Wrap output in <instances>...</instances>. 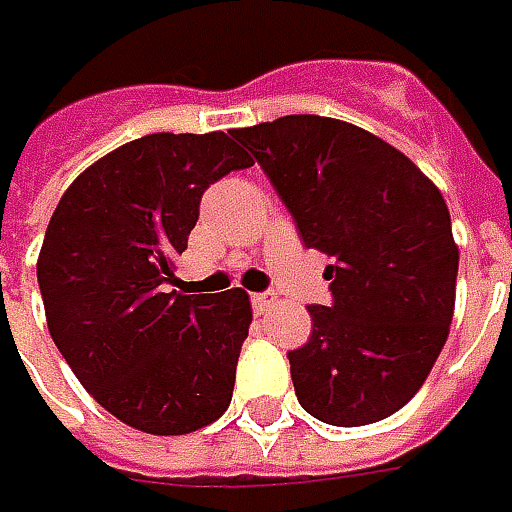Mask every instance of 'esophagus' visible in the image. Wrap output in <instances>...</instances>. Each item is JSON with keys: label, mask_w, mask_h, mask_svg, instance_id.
Masks as SVG:
<instances>
[{"label": "esophagus", "mask_w": 512, "mask_h": 512, "mask_svg": "<svg viewBox=\"0 0 512 512\" xmlns=\"http://www.w3.org/2000/svg\"><path fill=\"white\" fill-rule=\"evenodd\" d=\"M273 305H276V296H273V293H253V307H256V313H267Z\"/></svg>", "instance_id": "esophagus-1"}]
</instances>
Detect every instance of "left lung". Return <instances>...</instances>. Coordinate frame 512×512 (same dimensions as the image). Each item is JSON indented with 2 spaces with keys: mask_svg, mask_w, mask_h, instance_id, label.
Wrapping results in <instances>:
<instances>
[{
  "mask_svg": "<svg viewBox=\"0 0 512 512\" xmlns=\"http://www.w3.org/2000/svg\"><path fill=\"white\" fill-rule=\"evenodd\" d=\"M265 168L307 247L330 256V307L290 350L299 404L319 422L362 427L410 402L442 353L459 245L444 196L402 150L313 113L233 130Z\"/></svg>",
  "mask_w": 512,
  "mask_h": 512,
  "instance_id": "8db88e82",
  "label": "left lung"
}]
</instances>
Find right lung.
I'll list each match as a JSON object with an SVG mask.
<instances>
[{
  "mask_svg": "<svg viewBox=\"0 0 512 512\" xmlns=\"http://www.w3.org/2000/svg\"><path fill=\"white\" fill-rule=\"evenodd\" d=\"M253 159L213 133H150L82 170L50 216L36 262L53 342L119 422L185 436L230 404L253 322L250 296L168 290L202 193Z\"/></svg>",
  "mask_w": 512,
  "mask_h": 512,
  "instance_id": "obj_1",
  "label": "right lung"
}]
</instances>
